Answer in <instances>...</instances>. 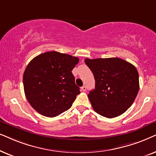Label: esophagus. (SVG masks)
Instances as JSON below:
<instances>
[{"label":"esophagus","mask_w":156,"mask_h":156,"mask_svg":"<svg viewBox=\"0 0 156 156\" xmlns=\"http://www.w3.org/2000/svg\"><path fill=\"white\" fill-rule=\"evenodd\" d=\"M81 90H82L83 91H86V87L85 86H82V87H81Z\"/></svg>","instance_id":"34e87169"}]
</instances>
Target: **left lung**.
<instances>
[{
  "mask_svg": "<svg viewBox=\"0 0 156 156\" xmlns=\"http://www.w3.org/2000/svg\"><path fill=\"white\" fill-rule=\"evenodd\" d=\"M85 63L95 80V89L88 95L94 111L108 118L125 113L139 90L136 68L118 58H86Z\"/></svg>",
  "mask_w": 156,
  "mask_h": 156,
  "instance_id": "1",
  "label": "left lung"
}]
</instances>
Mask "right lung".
I'll list each match as a JSON object with an SVG mask.
<instances>
[{
    "instance_id": "right-lung-1",
    "label": "right lung",
    "mask_w": 156,
    "mask_h": 156,
    "mask_svg": "<svg viewBox=\"0 0 156 156\" xmlns=\"http://www.w3.org/2000/svg\"><path fill=\"white\" fill-rule=\"evenodd\" d=\"M78 58L56 51L35 57L25 70V95L31 106L41 115L53 118L72 106L80 88L72 70Z\"/></svg>"
}]
</instances>
